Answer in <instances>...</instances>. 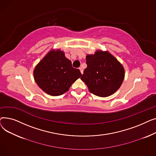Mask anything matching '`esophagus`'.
<instances>
[{
    "instance_id": "esophagus-1",
    "label": "esophagus",
    "mask_w": 156,
    "mask_h": 156,
    "mask_svg": "<svg viewBox=\"0 0 156 156\" xmlns=\"http://www.w3.org/2000/svg\"><path fill=\"white\" fill-rule=\"evenodd\" d=\"M79 69H80V72H81V74H83V69L82 68H79Z\"/></svg>"
}]
</instances>
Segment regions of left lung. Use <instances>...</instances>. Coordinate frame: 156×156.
I'll return each instance as SVG.
<instances>
[{
  "mask_svg": "<svg viewBox=\"0 0 156 156\" xmlns=\"http://www.w3.org/2000/svg\"><path fill=\"white\" fill-rule=\"evenodd\" d=\"M87 67L81 80L89 92L99 97H106L115 93L125 78L122 64L108 51H97L86 56Z\"/></svg>",
  "mask_w": 156,
  "mask_h": 156,
  "instance_id": "1",
  "label": "left lung"
}]
</instances>
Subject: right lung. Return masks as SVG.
<instances>
[{
  "mask_svg": "<svg viewBox=\"0 0 156 156\" xmlns=\"http://www.w3.org/2000/svg\"><path fill=\"white\" fill-rule=\"evenodd\" d=\"M38 86L52 96L61 95L69 90L71 85L81 77L78 69L73 68L71 61L60 49L52 50L41 60L34 71Z\"/></svg>",
  "mask_w": 156,
  "mask_h": 156,
  "instance_id": "1",
  "label": "right lung"
}]
</instances>
